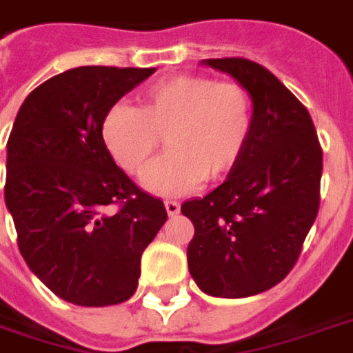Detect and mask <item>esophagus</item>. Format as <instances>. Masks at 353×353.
Segmentation results:
<instances>
[{
	"label": "esophagus",
	"instance_id": "1",
	"mask_svg": "<svg viewBox=\"0 0 353 353\" xmlns=\"http://www.w3.org/2000/svg\"><path fill=\"white\" fill-rule=\"evenodd\" d=\"M164 206H166L168 216H172V218H174V216H177V214H179V208H181V206H179V202H176V201H166L164 202Z\"/></svg>",
	"mask_w": 353,
	"mask_h": 353
}]
</instances>
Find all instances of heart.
<instances>
[{"label": "heart", "mask_w": 353, "mask_h": 353, "mask_svg": "<svg viewBox=\"0 0 353 353\" xmlns=\"http://www.w3.org/2000/svg\"><path fill=\"white\" fill-rule=\"evenodd\" d=\"M252 132L250 93L235 82L181 74L151 83L141 107L114 103L103 117L101 139L125 174L141 177L160 139L168 152L145 177L159 196H181L228 177Z\"/></svg>", "instance_id": "obj_1"}]
</instances>
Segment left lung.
I'll use <instances>...</instances> for the list:
<instances>
[{
    "instance_id": "obj_1",
    "label": "left lung",
    "mask_w": 353,
    "mask_h": 353,
    "mask_svg": "<svg viewBox=\"0 0 353 353\" xmlns=\"http://www.w3.org/2000/svg\"><path fill=\"white\" fill-rule=\"evenodd\" d=\"M252 99V132L235 170L202 199L181 204L193 221L187 262L202 292L245 298L285 279L319 210L323 151L307 108L262 65L206 59Z\"/></svg>"
}]
</instances>
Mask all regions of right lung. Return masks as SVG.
I'll use <instances>...</instances> for the list:
<instances>
[{
    "instance_id": "right-lung-1",
    "label": "right lung",
    "mask_w": 353,
    "mask_h": 353,
    "mask_svg": "<svg viewBox=\"0 0 353 353\" xmlns=\"http://www.w3.org/2000/svg\"><path fill=\"white\" fill-rule=\"evenodd\" d=\"M154 68L78 66L24 99L7 141L5 204L32 273L57 296L101 307L137 288L141 254L168 219L101 139L103 117Z\"/></svg>"
}]
</instances>
